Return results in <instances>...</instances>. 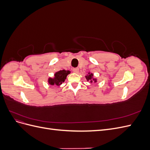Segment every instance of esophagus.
Returning a JSON list of instances; mask_svg holds the SVG:
<instances>
[{"label": "esophagus", "mask_w": 150, "mask_h": 150, "mask_svg": "<svg viewBox=\"0 0 150 150\" xmlns=\"http://www.w3.org/2000/svg\"><path fill=\"white\" fill-rule=\"evenodd\" d=\"M72 71H73V72H75V73H78V72H79V68H78V67L74 68V69H72Z\"/></svg>", "instance_id": "1"}]
</instances>
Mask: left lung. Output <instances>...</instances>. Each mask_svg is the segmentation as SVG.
I'll return each mask as SVG.
<instances>
[{
  "label": "left lung",
  "instance_id": "8db88e82",
  "mask_svg": "<svg viewBox=\"0 0 150 150\" xmlns=\"http://www.w3.org/2000/svg\"><path fill=\"white\" fill-rule=\"evenodd\" d=\"M85 77H86V79H87V81H90L91 83H93V81H94V83L97 82L96 79H95V78H93V73H91V72H89L87 76H86Z\"/></svg>",
  "mask_w": 150,
  "mask_h": 150
}]
</instances>
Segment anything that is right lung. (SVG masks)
<instances>
[{
	"instance_id": "add662e5",
	"label": "right lung",
	"mask_w": 150,
	"mask_h": 150,
	"mask_svg": "<svg viewBox=\"0 0 150 150\" xmlns=\"http://www.w3.org/2000/svg\"><path fill=\"white\" fill-rule=\"evenodd\" d=\"M71 73V71H66L64 69L61 70L56 72L54 74V77L53 78H49L48 79V83L50 85H56L60 86L62 83H64L66 79L67 76Z\"/></svg>"
}]
</instances>
